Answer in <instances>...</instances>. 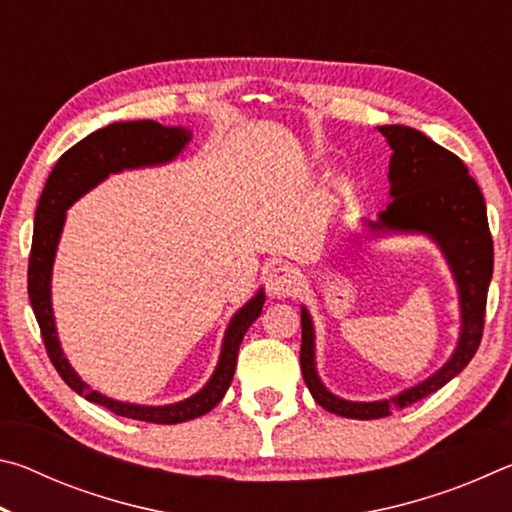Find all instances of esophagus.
Segmentation results:
<instances>
[{"mask_svg":"<svg viewBox=\"0 0 512 512\" xmlns=\"http://www.w3.org/2000/svg\"><path fill=\"white\" fill-rule=\"evenodd\" d=\"M268 293L273 298H291L300 291V271L293 266H277L273 273L268 275Z\"/></svg>","mask_w":512,"mask_h":512,"instance_id":"1","label":"esophagus"}]
</instances>
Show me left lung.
Here are the masks:
<instances>
[{
  "instance_id": "left-lung-1",
  "label": "left lung",
  "mask_w": 512,
  "mask_h": 512,
  "mask_svg": "<svg viewBox=\"0 0 512 512\" xmlns=\"http://www.w3.org/2000/svg\"><path fill=\"white\" fill-rule=\"evenodd\" d=\"M379 133L393 149L388 164L393 201L379 212L375 223H368V228L372 232H420L436 241L458 287L461 334L445 366L420 384L406 388L391 400L350 402L329 393L320 381L314 323L302 307L300 368L305 384L323 409L352 420L386 418L393 409L420 402L452 381L472 361L483 336L485 302L495 262L483 194L463 160L409 126H379Z\"/></svg>"
}]
</instances>
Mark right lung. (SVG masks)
<instances>
[{
  "label": "right lung",
  "mask_w": 512,
  "mask_h": 512,
  "mask_svg": "<svg viewBox=\"0 0 512 512\" xmlns=\"http://www.w3.org/2000/svg\"><path fill=\"white\" fill-rule=\"evenodd\" d=\"M192 140V131L183 126H162L158 121H117L106 128H99L85 137L79 144L60 155L54 171L49 173L47 185L36 210V228H33V244L29 255V300L33 314L40 325L42 341L51 363L63 377L65 384L74 393L83 395L99 406H106L115 415H124L131 420L153 422V424H178L194 418H201L212 411L223 400L232 377H235L239 345L244 341L248 327L255 323L264 307V289H259L235 316H232L228 329H225L221 357L212 377L196 395L187 397L183 402L167 406H142L117 402L101 395L99 391L85 384L69 366L58 341L54 309H51V271H54V257L63 232L67 207L74 201L106 180L110 173H119L124 169L153 167V164L171 162L187 142Z\"/></svg>",
  "instance_id": "obj_1"
}]
</instances>
